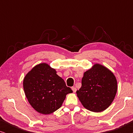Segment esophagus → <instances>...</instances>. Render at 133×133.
Here are the masks:
<instances>
[{
  "label": "esophagus",
  "mask_w": 133,
  "mask_h": 133,
  "mask_svg": "<svg viewBox=\"0 0 133 133\" xmlns=\"http://www.w3.org/2000/svg\"><path fill=\"white\" fill-rule=\"evenodd\" d=\"M72 90L73 92H76V91H77V89H76L75 87H72Z\"/></svg>",
  "instance_id": "34e87169"
}]
</instances>
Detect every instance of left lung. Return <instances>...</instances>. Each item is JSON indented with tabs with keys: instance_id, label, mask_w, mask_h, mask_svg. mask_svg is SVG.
Instances as JSON below:
<instances>
[{
	"instance_id": "left-lung-1",
	"label": "left lung",
	"mask_w": 133,
	"mask_h": 133,
	"mask_svg": "<svg viewBox=\"0 0 133 133\" xmlns=\"http://www.w3.org/2000/svg\"><path fill=\"white\" fill-rule=\"evenodd\" d=\"M117 90V82L114 74L105 66L96 63L84 72L82 87L76 93L85 108L99 112L111 104Z\"/></svg>"
}]
</instances>
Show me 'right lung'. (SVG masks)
Segmentation results:
<instances>
[{
  "instance_id": "add662e5",
  "label": "right lung",
  "mask_w": 133,
  "mask_h": 133,
  "mask_svg": "<svg viewBox=\"0 0 133 133\" xmlns=\"http://www.w3.org/2000/svg\"><path fill=\"white\" fill-rule=\"evenodd\" d=\"M23 86L30 104L43 114H50L61 108L66 94L72 92L55 69L45 63L36 65L26 74Z\"/></svg>"
}]
</instances>
